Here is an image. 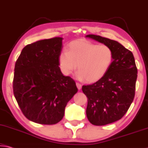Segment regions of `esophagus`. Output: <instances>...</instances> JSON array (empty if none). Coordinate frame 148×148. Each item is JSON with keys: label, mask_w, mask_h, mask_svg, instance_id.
Instances as JSON below:
<instances>
[{"label": "esophagus", "mask_w": 148, "mask_h": 148, "mask_svg": "<svg viewBox=\"0 0 148 148\" xmlns=\"http://www.w3.org/2000/svg\"><path fill=\"white\" fill-rule=\"evenodd\" d=\"M76 86H77V88H78V90H81V89H82V84H80L78 83V82H76Z\"/></svg>", "instance_id": "34e87169"}]
</instances>
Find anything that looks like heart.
Wrapping results in <instances>:
<instances>
[{
	"instance_id": "obj_1",
	"label": "heart",
	"mask_w": 148,
	"mask_h": 148,
	"mask_svg": "<svg viewBox=\"0 0 148 148\" xmlns=\"http://www.w3.org/2000/svg\"><path fill=\"white\" fill-rule=\"evenodd\" d=\"M113 58V51L107 45L76 40L70 42L66 51L60 54L58 66L66 76L71 74L77 67V78L93 83L105 76Z\"/></svg>"
}]
</instances>
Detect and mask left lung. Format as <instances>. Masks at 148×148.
Instances as JSON below:
<instances>
[{
    "mask_svg": "<svg viewBox=\"0 0 148 148\" xmlns=\"http://www.w3.org/2000/svg\"><path fill=\"white\" fill-rule=\"evenodd\" d=\"M86 37L107 45L113 51V61L103 78L82 86L88 97L89 121L93 125H106L120 120L127 112L134 97L138 70L132 53L119 42L96 35Z\"/></svg>",
    "mask_w": 148,
    "mask_h": 148,
    "instance_id": "8db88e82",
    "label": "left lung"
}]
</instances>
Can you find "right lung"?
Masks as SVG:
<instances>
[{"label": "right lung", "mask_w": 148, "mask_h": 148, "mask_svg": "<svg viewBox=\"0 0 148 148\" xmlns=\"http://www.w3.org/2000/svg\"><path fill=\"white\" fill-rule=\"evenodd\" d=\"M62 39L54 37L27 45L16 62L14 95L24 116L34 123H58L78 92L74 79L64 76L58 66Z\"/></svg>", "instance_id": "obj_1"}]
</instances>
